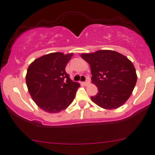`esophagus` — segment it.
Listing matches in <instances>:
<instances>
[{"mask_svg":"<svg viewBox=\"0 0 155 155\" xmlns=\"http://www.w3.org/2000/svg\"><path fill=\"white\" fill-rule=\"evenodd\" d=\"M84 84L85 86H88L90 84V81H89V80H86V81L84 82Z\"/></svg>","mask_w":155,"mask_h":155,"instance_id":"esophagus-1","label":"esophagus"}]
</instances>
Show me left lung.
Masks as SVG:
<instances>
[{
    "label": "left lung",
    "mask_w": 155,
    "mask_h": 155,
    "mask_svg": "<svg viewBox=\"0 0 155 155\" xmlns=\"http://www.w3.org/2000/svg\"><path fill=\"white\" fill-rule=\"evenodd\" d=\"M89 64L92 83L98 94L91 99L98 106L112 110L123 106L130 96L137 82L133 64L126 57L113 50L81 54Z\"/></svg>",
    "instance_id": "obj_1"
}]
</instances>
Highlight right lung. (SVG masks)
<instances>
[{"mask_svg":"<svg viewBox=\"0 0 155 155\" xmlns=\"http://www.w3.org/2000/svg\"><path fill=\"white\" fill-rule=\"evenodd\" d=\"M73 53L54 52L36 59L29 66L26 84L32 100L49 113L64 110L73 102L80 84L65 71Z\"/></svg>","mask_w":155,"mask_h":155,"instance_id":"1","label":"right lung"}]
</instances>
